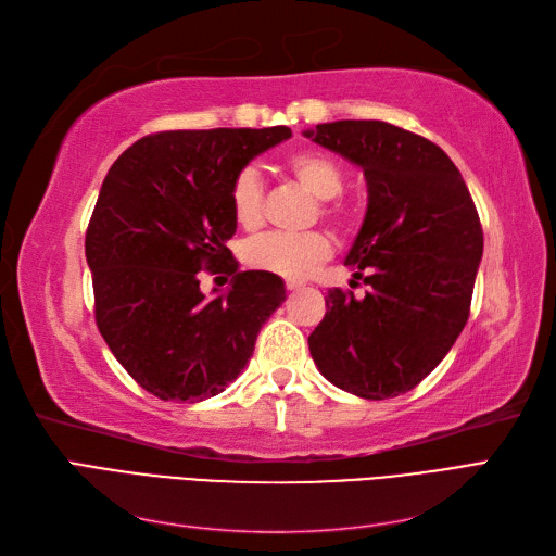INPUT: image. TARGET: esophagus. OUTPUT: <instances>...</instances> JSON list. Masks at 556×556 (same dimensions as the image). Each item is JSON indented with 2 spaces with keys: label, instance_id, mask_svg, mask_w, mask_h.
<instances>
[{
  "label": "esophagus",
  "instance_id": "34e87169",
  "mask_svg": "<svg viewBox=\"0 0 556 556\" xmlns=\"http://www.w3.org/2000/svg\"><path fill=\"white\" fill-rule=\"evenodd\" d=\"M285 288H288L290 292H294V290H301V288H304V282H299V280H288V282H285Z\"/></svg>",
  "mask_w": 556,
  "mask_h": 556
}]
</instances>
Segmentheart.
<instances>
[{
    "instance_id": "obj_1",
    "label": "heart",
    "mask_w": 556,
    "mask_h": 556,
    "mask_svg": "<svg viewBox=\"0 0 556 556\" xmlns=\"http://www.w3.org/2000/svg\"><path fill=\"white\" fill-rule=\"evenodd\" d=\"M290 174L301 188H306L317 197L315 215L323 217L331 227L345 229L350 213L339 199L345 188L343 166L323 150H299L285 160ZM229 206L233 220L239 227L252 231L264 223V182L255 166H243L231 178L229 185ZM331 255V241L325 231L304 233H266V237L252 239L243 245L241 257L250 268L276 274L282 278H306Z\"/></svg>"
}]
</instances>
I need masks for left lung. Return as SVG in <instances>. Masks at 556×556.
I'll return each mask as SVG.
<instances>
[{
	"instance_id": "obj_1",
	"label": "left lung",
	"mask_w": 556,
	"mask_h": 556,
	"mask_svg": "<svg viewBox=\"0 0 556 556\" xmlns=\"http://www.w3.org/2000/svg\"><path fill=\"white\" fill-rule=\"evenodd\" d=\"M306 137L359 164L368 185L364 225L345 260L357 285L327 292L308 336L323 376L362 399H392L422 382L462 333L482 225L445 150L382 121L317 125Z\"/></svg>"
}]
</instances>
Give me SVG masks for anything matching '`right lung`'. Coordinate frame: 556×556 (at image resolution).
I'll return each mask as SVG.
<instances>
[{
  "label": "right lung",
  "mask_w": 556,
  "mask_h": 556,
  "mask_svg": "<svg viewBox=\"0 0 556 556\" xmlns=\"http://www.w3.org/2000/svg\"><path fill=\"white\" fill-rule=\"evenodd\" d=\"M290 127L174 129L139 139L104 178L86 231L99 333L146 392L204 401L237 378L285 301L276 274L237 271L229 185ZM233 273L206 300L198 271ZM227 282V280H225Z\"/></svg>",
  "instance_id": "right-lung-1"
}]
</instances>
